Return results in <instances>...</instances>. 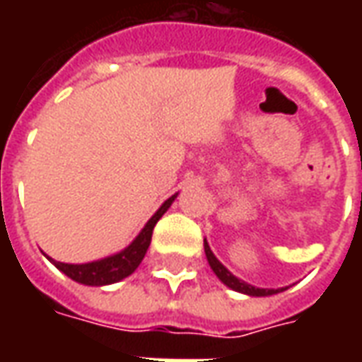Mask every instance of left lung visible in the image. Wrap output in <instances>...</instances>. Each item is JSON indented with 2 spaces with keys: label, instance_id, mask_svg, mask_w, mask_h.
I'll use <instances>...</instances> for the list:
<instances>
[{
  "label": "left lung",
  "instance_id": "obj_1",
  "mask_svg": "<svg viewBox=\"0 0 362 362\" xmlns=\"http://www.w3.org/2000/svg\"><path fill=\"white\" fill-rule=\"evenodd\" d=\"M204 248H205V258L209 262V266H211L213 273L217 275L221 279V283H225L228 288H233L236 293H243V295H248V296H269V295H277L281 291H285L287 287H281V288H259V287H254L250 283H246V281L238 279L236 275L228 272L227 267L221 264L219 259L215 258V254L211 252L209 248V244L207 240L204 238Z\"/></svg>",
  "mask_w": 362,
  "mask_h": 362
}]
</instances>
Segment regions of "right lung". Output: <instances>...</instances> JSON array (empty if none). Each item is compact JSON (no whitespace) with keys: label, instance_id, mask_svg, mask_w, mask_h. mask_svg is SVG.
I'll return each instance as SVG.
<instances>
[{"label":"right lung","instance_id":"add662e5","mask_svg":"<svg viewBox=\"0 0 362 362\" xmlns=\"http://www.w3.org/2000/svg\"><path fill=\"white\" fill-rule=\"evenodd\" d=\"M176 196H178V194L170 196L165 204L158 207L157 213L145 223V227L141 228V233L135 236L129 246H126L124 250L116 252V254H112V256L95 259V262H87V264H64V262H56V259L50 258V256H46V254H44V256L50 259L52 264L58 267L64 275H67L69 279L77 281V283H81V285L104 287V285L118 283V281L126 279L127 275H132V273L139 267L141 259L145 258V254H147V248H149L153 228L157 225V221L168 211V207L173 205Z\"/></svg>","mask_w":362,"mask_h":362}]
</instances>
